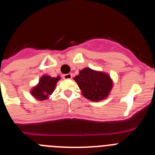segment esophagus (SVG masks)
Wrapping results in <instances>:
<instances>
[{"label":"esophagus","mask_w":155,"mask_h":155,"mask_svg":"<svg viewBox=\"0 0 155 155\" xmlns=\"http://www.w3.org/2000/svg\"><path fill=\"white\" fill-rule=\"evenodd\" d=\"M63 78L66 79V80L71 79L72 78V74H66L63 75Z\"/></svg>","instance_id":"obj_1"}]
</instances>
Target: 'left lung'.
Returning a JSON list of instances; mask_svg holds the SVG:
<instances>
[{
	"mask_svg": "<svg viewBox=\"0 0 155 155\" xmlns=\"http://www.w3.org/2000/svg\"><path fill=\"white\" fill-rule=\"evenodd\" d=\"M82 94L87 99L98 102L109 95L113 81L107 74L85 68L74 78Z\"/></svg>",
	"mask_w": 155,
	"mask_h": 155,
	"instance_id": "8db88e82",
	"label": "left lung"
}]
</instances>
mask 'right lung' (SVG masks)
Returning a JSON list of instances; mask_svg holds the SVG:
<instances>
[{
  "instance_id": "1",
  "label": "right lung",
  "mask_w": 155,
  "mask_h": 155,
  "mask_svg": "<svg viewBox=\"0 0 155 155\" xmlns=\"http://www.w3.org/2000/svg\"><path fill=\"white\" fill-rule=\"evenodd\" d=\"M60 79L61 78L59 76L52 78L49 75H43L39 80V84L31 89V95L40 101L47 99L49 95L53 92L56 84Z\"/></svg>"
}]
</instances>
